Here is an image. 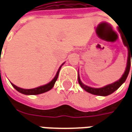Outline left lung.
<instances>
[{
    "label": "left lung",
    "instance_id": "8db88e82",
    "mask_svg": "<svg viewBox=\"0 0 132 132\" xmlns=\"http://www.w3.org/2000/svg\"><path fill=\"white\" fill-rule=\"evenodd\" d=\"M120 32V30H119ZM122 34V33H121ZM122 38L124 44L125 46H127L128 48V60H127V68L125 70V73L123 74L122 78L119 79V80H117L114 83L108 85V86H105L103 88H90L88 86H86L83 84V83L80 81V77L78 76V83L80 84V86L83 88L86 91L90 93H91L93 95H100V96H107L109 95L112 94V93L115 91L116 90L119 88L120 86H122V84L125 82L129 74V72L130 70V66H131V56L132 59V46H129V45L128 44L127 42V40L125 39V37H123V36L122 35ZM131 73H132V70H131Z\"/></svg>",
    "mask_w": 132,
    "mask_h": 132
}]
</instances>
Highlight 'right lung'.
Segmentation results:
<instances>
[{"mask_svg": "<svg viewBox=\"0 0 132 132\" xmlns=\"http://www.w3.org/2000/svg\"><path fill=\"white\" fill-rule=\"evenodd\" d=\"M63 64H62V65H63ZM62 65H61V66H62ZM61 66H60L59 69L58 70L57 73H56V75L55 76L54 78V79H53L50 83H47V84L44 85V86H39V87H38V88H32V89H22V88H19V87H18V86H15V85L13 84V83H11V84H12V86H13V87H14V88L18 90V91L20 92V93H22V94H24V95L42 94V93H45V92L49 91V90H50L54 87L55 82H56V80H57L58 76H59V71H60Z\"/></svg>", "mask_w": 132, "mask_h": 132, "instance_id": "1", "label": "right lung"}]
</instances>
